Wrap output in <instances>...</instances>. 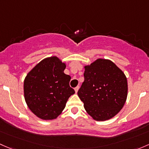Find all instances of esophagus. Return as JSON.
<instances>
[{
	"label": "esophagus",
	"mask_w": 149,
	"mask_h": 149,
	"mask_svg": "<svg viewBox=\"0 0 149 149\" xmlns=\"http://www.w3.org/2000/svg\"><path fill=\"white\" fill-rule=\"evenodd\" d=\"M79 86H77V87H75V88H74V91H75V93H77V92H78V90H79Z\"/></svg>",
	"instance_id": "34e87169"
}]
</instances>
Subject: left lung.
<instances>
[{
	"label": "left lung",
	"instance_id": "1",
	"mask_svg": "<svg viewBox=\"0 0 149 149\" xmlns=\"http://www.w3.org/2000/svg\"><path fill=\"white\" fill-rule=\"evenodd\" d=\"M84 77L77 95L87 113L97 121L117 115L128 95L127 78L122 70L109 59H98L85 66Z\"/></svg>",
	"mask_w": 149,
	"mask_h": 149
}]
</instances>
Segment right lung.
Masks as SVG:
<instances>
[{"instance_id": "add662e5", "label": "right lung", "mask_w": 149, "mask_h": 149, "mask_svg": "<svg viewBox=\"0 0 149 149\" xmlns=\"http://www.w3.org/2000/svg\"><path fill=\"white\" fill-rule=\"evenodd\" d=\"M56 56L46 58L27 74L24 82V98L31 111L43 120H53L62 113L74 90L70 86L71 77Z\"/></svg>"}]
</instances>
